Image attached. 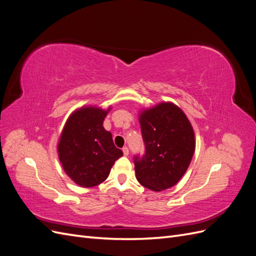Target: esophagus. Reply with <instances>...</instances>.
<instances>
[{"label":"esophagus","mask_w":256,"mask_h":256,"mask_svg":"<svg viewBox=\"0 0 256 256\" xmlns=\"http://www.w3.org/2000/svg\"><path fill=\"white\" fill-rule=\"evenodd\" d=\"M122 152H124V156H128L129 154V150H128V147H122Z\"/></svg>","instance_id":"1"}]
</instances>
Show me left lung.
I'll use <instances>...</instances> for the list:
<instances>
[{"mask_svg":"<svg viewBox=\"0 0 256 256\" xmlns=\"http://www.w3.org/2000/svg\"><path fill=\"white\" fill-rule=\"evenodd\" d=\"M145 154L134 157L138 182L152 191L173 187L187 171L196 150V138L187 115L164 102L138 114Z\"/></svg>","mask_w":256,"mask_h":256,"instance_id":"1","label":"left lung"}]
</instances>
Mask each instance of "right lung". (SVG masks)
Instances as JSON below:
<instances>
[{
    "label": "right lung",
    "instance_id": "right-lung-1",
    "mask_svg": "<svg viewBox=\"0 0 256 256\" xmlns=\"http://www.w3.org/2000/svg\"><path fill=\"white\" fill-rule=\"evenodd\" d=\"M106 110L83 106L67 118L58 143V159L65 173L83 188L104 182L114 162L122 156L116 148L110 131L104 128Z\"/></svg>",
    "mask_w": 256,
    "mask_h": 256
}]
</instances>
